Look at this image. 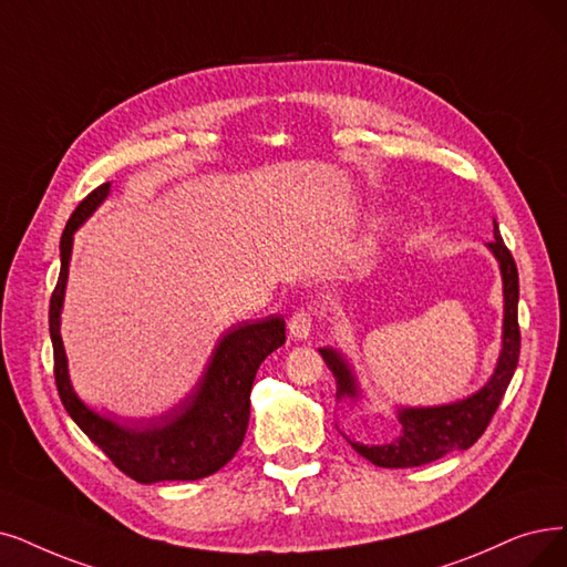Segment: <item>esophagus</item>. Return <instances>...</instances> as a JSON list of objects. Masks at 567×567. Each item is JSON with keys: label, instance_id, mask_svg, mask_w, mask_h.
I'll return each mask as SVG.
<instances>
[{"label": "esophagus", "instance_id": "obj_1", "mask_svg": "<svg viewBox=\"0 0 567 567\" xmlns=\"http://www.w3.org/2000/svg\"><path fill=\"white\" fill-rule=\"evenodd\" d=\"M313 326H316L313 309H300V311L290 316L288 332H290V337H296V339H307L311 334Z\"/></svg>", "mask_w": 567, "mask_h": 567}]
</instances>
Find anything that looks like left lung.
<instances>
[{
    "label": "left lung",
    "mask_w": 567,
    "mask_h": 567,
    "mask_svg": "<svg viewBox=\"0 0 567 567\" xmlns=\"http://www.w3.org/2000/svg\"><path fill=\"white\" fill-rule=\"evenodd\" d=\"M493 241L488 248L493 251L503 275L505 292V321H503V351L497 358V368L488 379L486 386L474 395L442 404V406H402L398 410V421L402 425L400 435L386 444H362L347 442L358 451L362 458L379 467H419L433 463L451 451H465L477 442L488 427L497 404H501L509 381L514 377L520 332H518V271L516 262L501 237V228L493 220ZM326 365L330 368L337 381V400L358 398V381L349 368V362L334 349H319Z\"/></svg>",
    "instance_id": "obj_1"
}]
</instances>
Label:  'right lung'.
Returning <instances> with one entry per match:
<instances>
[{
    "label": "right lung",
    "instance_id": "1",
    "mask_svg": "<svg viewBox=\"0 0 567 567\" xmlns=\"http://www.w3.org/2000/svg\"><path fill=\"white\" fill-rule=\"evenodd\" d=\"M109 188L111 184H102L81 202L72 218L66 220L60 239V277L49 309L60 400L83 433L134 482L155 484L209 477L237 454L244 442L256 372L260 362L286 342V323L281 316H269L256 323L230 328L220 337L205 374L190 395L163 416L127 425L85 406L74 393L70 372H66L60 311L66 275H70L74 233L102 205Z\"/></svg>",
    "mask_w": 567,
    "mask_h": 567
}]
</instances>
